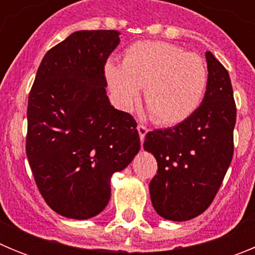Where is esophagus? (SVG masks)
<instances>
[{
    "mask_svg": "<svg viewBox=\"0 0 255 255\" xmlns=\"http://www.w3.org/2000/svg\"><path fill=\"white\" fill-rule=\"evenodd\" d=\"M136 129H138V132H139V136H140V140L141 143L144 141V138H145V134H147L149 130H148L147 126H144L143 124H139L138 126H136Z\"/></svg>",
    "mask_w": 255,
    "mask_h": 255,
    "instance_id": "obj_1",
    "label": "esophagus"
}]
</instances>
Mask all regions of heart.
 I'll return each instance as SVG.
<instances>
[{"instance_id":"heart-1","label":"heart","mask_w":255,"mask_h":255,"mask_svg":"<svg viewBox=\"0 0 255 255\" xmlns=\"http://www.w3.org/2000/svg\"><path fill=\"white\" fill-rule=\"evenodd\" d=\"M105 75L121 110H130L144 88L150 116L161 125H175L190 117L208 84V67L199 55L152 40L128 47L123 65L110 61Z\"/></svg>"}]
</instances>
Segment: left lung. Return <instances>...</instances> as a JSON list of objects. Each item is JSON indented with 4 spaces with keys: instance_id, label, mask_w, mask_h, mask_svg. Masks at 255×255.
Listing matches in <instances>:
<instances>
[{
    "instance_id": "8db88e82",
    "label": "left lung",
    "mask_w": 255,
    "mask_h": 255,
    "mask_svg": "<svg viewBox=\"0 0 255 255\" xmlns=\"http://www.w3.org/2000/svg\"><path fill=\"white\" fill-rule=\"evenodd\" d=\"M208 84L202 105L185 121L145 135L144 149L157 159L149 184L153 208L170 221H188L215 199L234 154L236 105L229 73L206 53Z\"/></svg>"
}]
</instances>
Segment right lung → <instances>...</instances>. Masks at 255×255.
Returning <instances> with one entry per match:
<instances>
[{
	"mask_svg": "<svg viewBox=\"0 0 255 255\" xmlns=\"http://www.w3.org/2000/svg\"><path fill=\"white\" fill-rule=\"evenodd\" d=\"M117 30H80L52 47L29 93L26 157L56 213L87 220L106 208L110 180L140 149L136 121L111 106L105 65Z\"/></svg>",
	"mask_w": 255,
	"mask_h": 255,
	"instance_id": "obj_1",
	"label": "right lung"
}]
</instances>
